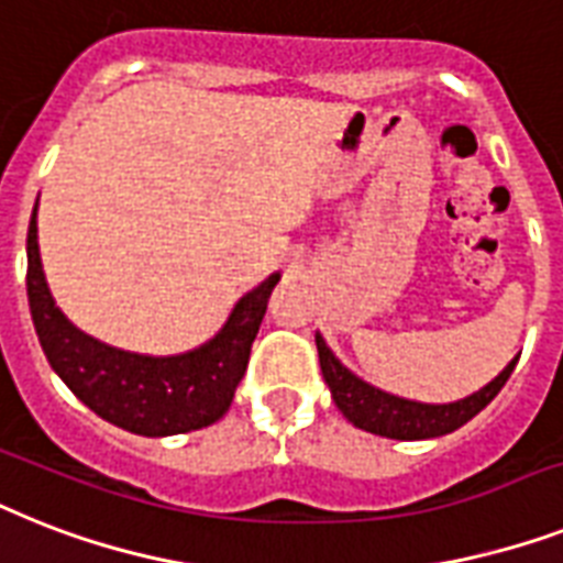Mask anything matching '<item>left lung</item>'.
<instances>
[{"mask_svg": "<svg viewBox=\"0 0 563 563\" xmlns=\"http://www.w3.org/2000/svg\"><path fill=\"white\" fill-rule=\"evenodd\" d=\"M314 344H318L323 382L329 385V393H332L338 410L361 431L405 442L433 440V437H445V433L463 428L468 419H474L500 393V387L509 382L511 369H515L520 358V355L511 358L500 376L492 378L486 387H479L477 393L465 396V399L448 401V405H424V401L401 399V396H393V393L367 385L364 378L355 376L353 369H346L335 358V353L329 350L321 332H314Z\"/></svg>", "mask_w": 563, "mask_h": 563, "instance_id": "8db88e82", "label": "left lung"}]
</instances>
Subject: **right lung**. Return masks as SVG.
I'll list each match as a JSON object with an SVG mask.
<instances>
[{
	"label": "right lung",
	"instance_id": "obj_1",
	"mask_svg": "<svg viewBox=\"0 0 563 563\" xmlns=\"http://www.w3.org/2000/svg\"><path fill=\"white\" fill-rule=\"evenodd\" d=\"M280 280L272 274L240 297L210 338L181 355H139L86 335L54 303L36 242V208L29 225V306L43 353L68 390L100 419L141 437H170L208 428L228 413L249 367L251 344Z\"/></svg>",
	"mask_w": 563,
	"mask_h": 563
}]
</instances>
